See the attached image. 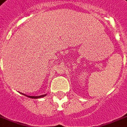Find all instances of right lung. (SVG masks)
Listing matches in <instances>:
<instances>
[{"instance_id":"obj_1","label":"right lung","mask_w":127,"mask_h":127,"mask_svg":"<svg viewBox=\"0 0 127 127\" xmlns=\"http://www.w3.org/2000/svg\"><path fill=\"white\" fill-rule=\"evenodd\" d=\"M22 94L24 95H25V96H27V97H30V98H33V99H36V98H40V97H45V95H46V94H45V95H38V96H31V95H27L24 94Z\"/></svg>"}]
</instances>
